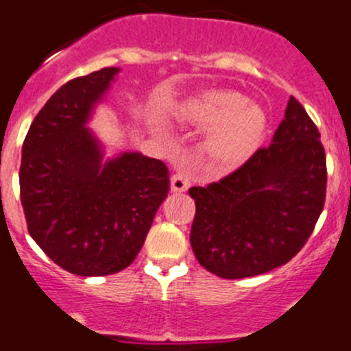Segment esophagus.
<instances>
[{"label": "esophagus", "mask_w": 351, "mask_h": 351, "mask_svg": "<svg viewBox=\"0 0 351 351\" xmlns=\"http://www.w3.org/2000/svg\"><path fill=\"white\" fill-rule=\"evenodd\" d=\"M190 186V178L185 173H176L171 176V190L176 193H182L185 190H189Z\"/></svg>", "instance_id": "obj_1"}]
</instances>
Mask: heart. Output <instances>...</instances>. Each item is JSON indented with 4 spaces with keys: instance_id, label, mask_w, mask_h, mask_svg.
<instances>
[{
    "instance_id": "1",
    "label": "heart",
    "mask_w": 351,
    "mask_h": 351,
    "mask_svg": "<svg viewBox=\"0 0 351 351\" xmlns=\"http://www.w3.org/2000/svg\"><path fill=\"white\" fill-rule=\"evenodd\" d=\"M183 114L197 127L213 128L207 137V151L228 168L247 161L266 130V114L234 90L200 94L185 104Z\"/></svg>"
}]
</instances>
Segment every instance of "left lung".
Listing matches in <instances>:
<instances>
[{
    "label": "left lung",
    "mask_w": 351,
    "mask_h": 351,
    "mask_svg": "<svg viewBox=\"0 0 351 351\" xmlns=\"http://www.w3.org/2000/svg\"><path fill=\"white\" fill-rule=\"evenodd\" d=\"M293 96L273 144L207 186H192L190 243L200 266L226 280L283 266L307 243L324 209L326 152Z\"/></svg>",
    "instance_id": "obj_1"
}]
</instances>
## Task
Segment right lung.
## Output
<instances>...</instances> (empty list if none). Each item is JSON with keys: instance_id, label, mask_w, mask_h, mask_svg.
Here are the masks:
<instances>
[{"instance_id": "right-lung-1", "label": "right lung", "mask_w": 351, "mask_h": 351, "mask_svg": "<svg viewBox=\"0 0 351 351\" xmlns=\"http://www.w3.org/2000/svg\"><path fill=\"white\" fill-rule=\"evenodd\" d=\"M118 68L61 85L30 125L22 147L20 200L44 254L78 276H108L135 261L169 192L159 159L125 152L103 162L85 123Z\"/></svg>"}]
</instances>
